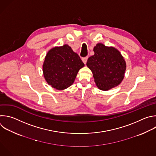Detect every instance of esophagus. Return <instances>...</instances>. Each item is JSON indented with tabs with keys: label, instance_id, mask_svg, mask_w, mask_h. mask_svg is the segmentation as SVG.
<instances>
[{
	"label": "esophagus",
	"instance_id": "esophagus-1",
	"mask_svg": "<svg viewBox=\"0 0 156 156\" xmlns=\"http://www.w3.org/2000/svg\"><path fill=\"white\" fill-rule=\"evenodd\" d=\"M87 59H88V57H84V58H82V61H83V62L84 63V64H86Z\"/></svg>",
	"mask_w": 156,
	"mask_h": 156
}]
</instances>
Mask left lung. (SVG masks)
Instances as JSON below:
<instances>
[{
  "label": "left lung",
  "instance_id": "1",
  "mask_svg": "<svg viewBox=\"0 0 156 156\" xmlns=\"http://www.w3.org/2000/svg\"><path fill=\"white\" fill-rule=\"evenodd\" d=\"M94 51V55L88 58L86 65L93 73L97 86L100 90H108L119 85L126 69L120 52L101 43H98Z\"/></svg>",
  "mask_w": 156,
  "mask_h": 156
}]
</instances>
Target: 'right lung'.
Segmentation results:
<instances>
[{"label": "right lung", "mask_w": 156, "mask_h": 156, "mask_svg": "<svg viewBox=\"0 0 156 156\" xmlns=\"http://www.w3.org/2000/svg\"><path fill=\"white\" fill-rule=\"evenodd\" d=\"M84 66L80 56L65 44L49 51L43 66V75L49 85L62 90L73 83L79 70Z\"/></svg>", "instance_id": "add662e5"}]
</instances>
